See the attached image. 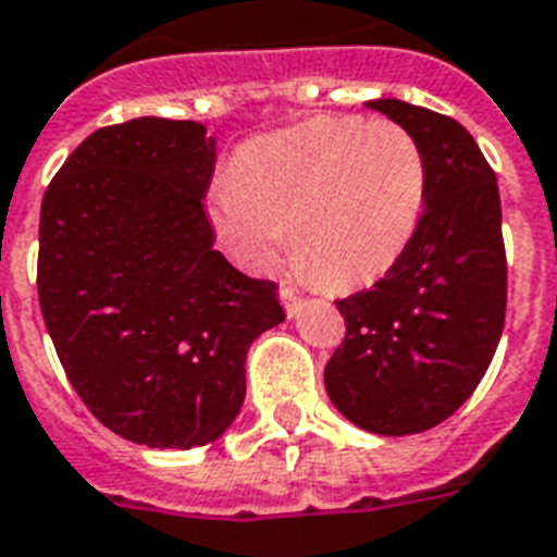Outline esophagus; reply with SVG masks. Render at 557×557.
<instances>
[{"label":"esophagus","instance_id":"1","mask_svg":"<svg viewBox=\"0 0 557 557\" xmlns=\"http://www.w3.org/2000/svg\"><path fill=\"white\" fill-rule=\"evenodd\" d=\"M280 300H283V309H286L288 318H297V311H300V297H297V292H294L292 286H280Z\"/></svg>","mask_w":557,"mask_h":557}]
</instances>
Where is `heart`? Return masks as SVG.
<instances>
[{"instance_id": "1", "label": "heart", "mask_w": 557, "mask_h": 557, "mask_svg": "<svg viewBox=\"0 0 557 557\" xmlns=\"http://www.w3.org/2000/svg\"><path fill=\"white\" fill-rule=\"evenodd\" d=\"M426 194V157L409 131L318 116L248 139L211 194V220L248 269H271L288 228L300 277L355 288L404 257Z\"/></svg>"}]
</instances>
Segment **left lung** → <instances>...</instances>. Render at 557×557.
<instances>
[{
	"instance_id": "obj_1",
	"label": "left lung",
	"mask_w": 557,
	"mask_h": 557,
	"mask_svg": "<svg viewBox=\"0 0 557 557\" xmlns=\"http://www.w3.org/2000/svg\"><path fill=\"white\" fill-rule=\"evenodd\" d=\"M366 106L423 148L426 211L383 280L337 300L346 337L325 363V392L355 426L400 437L458 411L498 349L506 318L500 194L460 122L404 99Z\"/></svg>"
}]
</instances>
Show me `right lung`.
I'll return each instance as SVG.
<instances>
[{
  "label": "right lung",
  "instance_id": "obj_1",
  "mask_svg": "<svg viewBox=\"0 0 557 557\" xmlns=\"http://www.w3.org/2000/svg\"><path fill=\"white\" fill-rule=\"evenodd\" d=\"M214 160L200 122L108 125L67 157L39 214L36 288L59 363L102 426L151 449L223 435L248 346L286 320L277 286L214 248Z\"/></svg>",
  "mask_w": 557,
  "mask_h": 557
}]
</instances>
